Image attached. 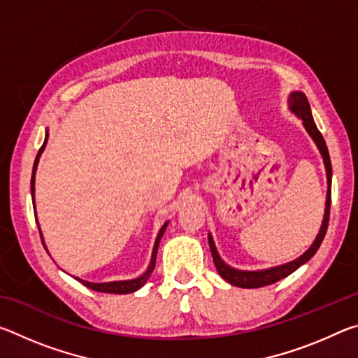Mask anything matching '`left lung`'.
<instances>
[{"label":"left lung","mask_w":358,"mask_h":358,"mask_svg":"<svg viewBox=\"0 0 358 358\" xmlns=\"http://www.w3.org/2000/svg\"><path fill=\"white\" fill-rule=\"evenodd\" d=\"M287 102H289L290 110H292L296 117L301 118L303 126H305L308 134L313 137V141L316 142L320 155H322V157H324L325 172H327V185H329V187H327V202H325V213H324L322 226H320L317 237L313 241L310 250L303 252L299 259H295V260H292V262H287L284 265L271 266V268L256 270V271L237 270V268H232V266H229L220 257V254H217V251H216L215 241H213V238H211V235H208L210 251H211V256H213V262L216 265L217 273L222 276V280H226L227 282L232 284V286L243 287V289L264 287V286H268V284H273L276 281L282 280V278L289 276L290 273H294L296 268H300L303 264H306L308 260H310L314 254L317 252V250L320 248V243H322V240L327 234V227H329L330 203H331V162H330L329 148H327L324 137L319 132L316 123H314L313 115H311V107H310V102H308V99H306V96L301 92H294V93H290Z\"/></svg>","instance_id":"obj_1"}]
</instances>
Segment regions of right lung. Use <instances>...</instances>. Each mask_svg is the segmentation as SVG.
I'll return each instance as SVG.
<instances>
[{
	"instance_id": "add662e5",
	"label": "right lung",
	"mask_w": 358,
	"mask_h": 358,
	"mask_svg": "<svg viewBox=\"0 0 358 358\" xmlns=\"http://www.w3.org/2000/svg\"><path fill=\"white\" fill-rule=\"evenodd\" d=\"M47 138H48V132L45 134V141L42 143V147L38 151V156H36V161H34V166H33V175H31V196L34 199V175H36V169H38V162H39V157L42 155V151L45 148V143H47ZM169 221L164 224V226L161 227L159 234H157L156 241H155V246H153V252H151V260H150V265L147 271H145L143 275H141L138 278H134V280H128V281H110V282H90V281H83L80 278H76L77 281H80L83 286H87L88 289L96 290V292H106V294H131V292H136V290L141 289L145 282L148 281L150 275L153 273L155 270V264H156V254H157V246H159V241L162 238V235L166 232V227H167ZM41 232V230H39ZM41 238H42V234H41ZM42 243H44V238H42ZM45 246V243H44Z\"/></svg>"
}]
</instances>
